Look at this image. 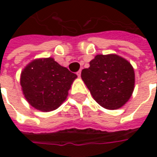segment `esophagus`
Returning a JSON list of instances; mask_svg holds the SVG:
<instances>
[{
    "instance_id": "esophagus-1",
    "label": "esophagus",
    "mask_w": 157,
    "mask_h": 157,
    "mask_svg": "<svg viewBox=\"0 0 157 157\" xmlns=\"http://www.w3.org/2000/svg\"><path fill=\"white\" fill-rule=\"evenodd\" d=\"M77 75H78V77H80V75H81V71H78L77 72Z\"/></svg>"
}]
</instances>
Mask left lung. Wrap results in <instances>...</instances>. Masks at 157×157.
Here are the masks:
<instances>
[{
  "instance_id": "1",
  "label": "left lung",
  "mask_w": 157,
  "mask_h": 157,
  "mask_svg": "<svg viewBox=\"0 0 157 157\" xmlns=\"http://www.w3.org/2000/svg\"><path fill=\"white\" fill-rule=\"evenodd\" d=\"M81 78L96 102L111 110L125 105L135 87L133 66L115 54L97 55L82 70Z\"/></svg>"
}]
</instances>
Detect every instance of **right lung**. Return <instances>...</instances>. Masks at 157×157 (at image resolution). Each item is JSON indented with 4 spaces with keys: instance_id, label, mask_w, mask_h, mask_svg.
<instances>
[{
    "instance_id": "right-lung-1",
    "label": "right lung",
    "mask_w": 157,
    "mask_h": 157,
    "mask_svg": "<svg viewBox=\"0 0 157 157\" xmlns=\"http://www.w3.org/2000/svg\"><path fill=\"white\" fill-rule=\"evenodd\" d=\"M77 78L52 57L33 60L23 69L21 86L25 99L36 109L53 111L66 100Z\"/></svg>"
}]
</instances>
